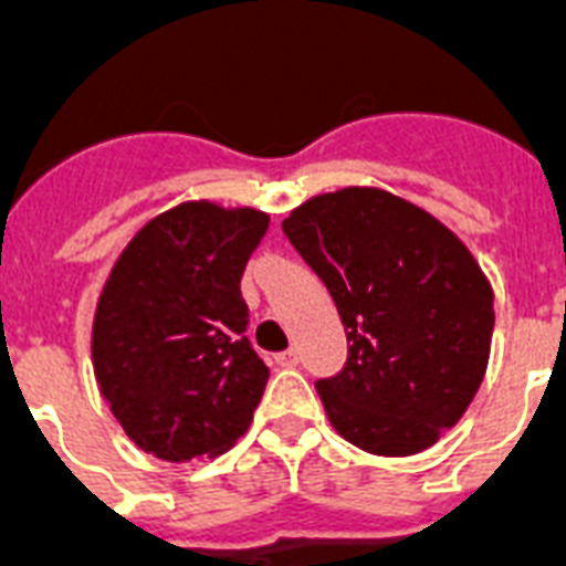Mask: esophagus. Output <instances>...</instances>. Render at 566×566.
<instances>
[{"instance_id":"34e87169","label":"esophagus","mask_w":566,"mask_h":566,"mask_svg":"<svg viewBox=\"0 0 566 566\" xmlns=\"http://www.w3.org/2000/svg\"><path fill=\"white\" fill-rule=\"evenodd\" d=\"M275 364H282V367H296V364H300V353H296V349H284V353L275 355Z\"/></svg>"}]
</instances>
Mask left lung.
<instances>
[{
  "instance_id": "8db88e82",
  "label": "left lung",
  "mask_w": 566,
  "mask_h": 566,
  "mask_svg": "<svg viewBox=\"0 0 566 566\" xmlns=\"http://www.w3.org/2000/svg\"><path fill=\"white\" fill-rule=\"evenodd\" d=\"M346 326L344 370L317 378L332 426L376 455H413L482 385L493 293L461 240L373 188L311 199L282 222Z\"/></svg>"
}]
</instances>
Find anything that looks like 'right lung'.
<instances>
[{
    "label": "right lung",
    "mask_w": 566,
    "mask_h": 566,
    "mask_svg": "<svg viewBox=\"0 0 566 566\" xmlns=\"http://www.w3.org/2000/svg\"><path fill=\"white\" fill-rule=\"evenodd\" d=\"M270 217L185 202L126 247L102 291L93 364L111 411L144 452L193 461L249 429L270 370L247 337V261Z\"/></svg>",
    "instance_id": "add662e5"
}]
</instances>
